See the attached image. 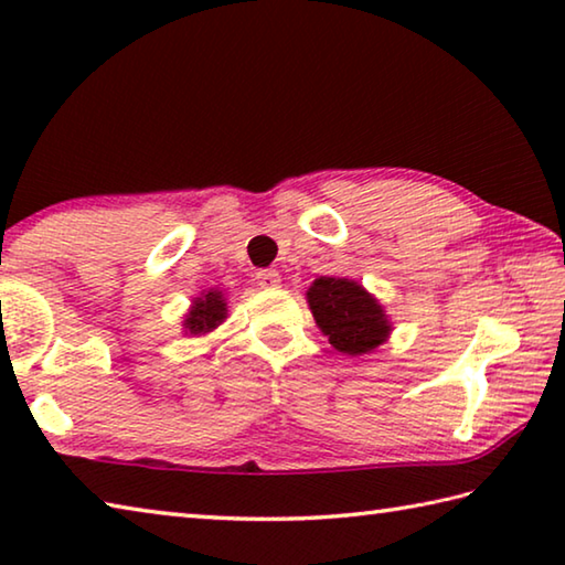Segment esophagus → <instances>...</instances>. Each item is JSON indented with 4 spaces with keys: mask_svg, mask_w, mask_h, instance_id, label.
I'll return each mask as SVG.
<instances>
[{
    "mask_svg": "<svg viewBox=\"0 0 565 565\" xmlns=\"http://www.w3.org/2000/svg\"><path fill=\"white\" fill-rule=\"evenodd\" d=\"M256 284L264 286V289H279L281 276H279V271H274V269H262L259 274H256Z\"/></svg>",
    "mask_w": 565,
    "mask_h": 565,
    "instance_id": "1",
    "label": "esophagus"
}]
</instances>
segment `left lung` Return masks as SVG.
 <instances>
[{
    "instance_id": "left-lung-1",
    "label": "left lung",
    "mask_w": 565,
    "mask_h": 565,
    "mask_svg": "<svg viewBox=\"0 0 565 565\" xmlns=\"http://www.w3.org/2000/svg\"><path fill=\"white\" fill-rule=\"evenodd\" d=\"M309 309L317 327L329 337V343L349 356H361L381 347L391 333V321L384 306L359 281L321 276L306 291Z\"/></svg>"
}]
</instances>
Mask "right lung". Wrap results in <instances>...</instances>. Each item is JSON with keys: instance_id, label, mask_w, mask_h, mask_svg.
Segmentation results:
<instances>
[{"instance_id": "right-lung-1", "label": "right lung", "mask_w": 565, "mask_h": 565, "mask_svg": "<svg viewBox=\"0 0 565 565\" xmlns=\"http://www.w3.org/2000/svg\"><path fill=\"white\" fill-rule=\"evenodd\" d=\"M224 319H226L224 294L212 289L199 296V299H194V306H191L184 319V331L191 333V337H202V333L216 329Z\"/></svg>"}]
</instances>
